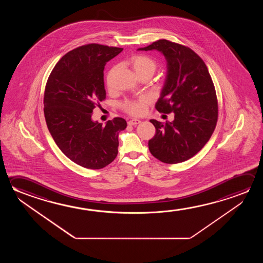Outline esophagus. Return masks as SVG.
<instances>
[{"instance_id": "1", "label": "esophagus", "mask_w": 263, "mask_h": 263, "mask_svg": "<svg viewBox=\"0 0 263 263\" xmlns=\"http://www.w3.org/2000/svg\"><path fill=\"white\" fill-rule=\"evenodd\" d=\"M140 123H141V121L139 120V119H131V120L127 122V124L130 125H137L138 124H140Z\"/></svg>"}]
</instances>
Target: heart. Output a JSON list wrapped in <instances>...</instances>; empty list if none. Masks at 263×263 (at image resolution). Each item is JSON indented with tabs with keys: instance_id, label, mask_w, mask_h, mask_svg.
Wrapping results in <instances>:
<instances>
[{
	"instance_id": "1",
	"label": "heart",
	"mask_w": 263,
	"mask_h": 263,
	"mask_svg": "<svg viewBox=\"0 0 263 263\" xmlns=\"http://www.w3.org/2000/svg\"><path fill=\"white\" fill-rule=\"evenodd\" d=\"M130 64L138 77L151 78L158 69V62L145 54H137L130 59ZM118 66H112L105 76V84L108 90H112L115 87V77L117 74ZM151 104V98L147 95H140L132 99H125L121 102L120 108L124 112L130 116L138 117L145 114L147 106Z\"/></svg>"
}]
</instances>
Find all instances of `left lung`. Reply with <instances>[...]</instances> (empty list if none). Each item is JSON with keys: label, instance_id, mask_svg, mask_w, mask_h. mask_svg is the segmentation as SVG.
I'll return each mask as SVG.
<instances>
[{"label": "left lung", "instance_id": "1", "mask_svg": "<svg viewBox=\"0 0 263 263\" xmlns=\"http://www.w3.org/2000/svg\"><path fill=\"white\" fill-rule=\"evenodd\" d=\"M157 49L168 61V75L156 104L173 122L151 119L155 136L148 141L151 154L161 162L176 164L191 159L211 138L218 118L215 85L206 65L191 48L159 39L139 50Z\"/></svg>", "mask_w": 263, "mask_h": 263}]
</instances>
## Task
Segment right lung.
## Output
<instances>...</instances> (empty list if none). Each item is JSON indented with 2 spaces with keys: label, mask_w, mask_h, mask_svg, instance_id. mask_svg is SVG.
I'll return each mask as SVG.
<instances>
[{
  "label": "right lung",
  "mask_w": 263,
  "mask_h": 263,
  "mask_svg": "<svg viewBox=\"0 0 263 263\" xmlns=\"http://www.w3.org/2000/svg\"><path fill=\"white\" fill-rule=\"evenodd\" d=\"M123 48L91 43L61 58L49 75L44 92V114L52 138L70 160L90 170L111 163L118 153V134L126 127L115 117L103 125L91 112L106 97L104 69Z\"/></svg>",
  "instance_id": "obj_1"
}]
</instances>
